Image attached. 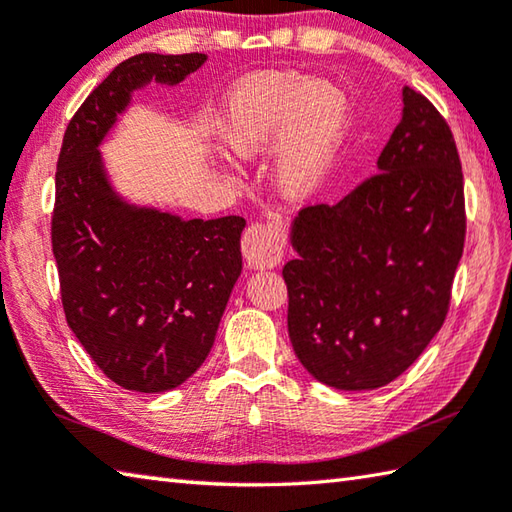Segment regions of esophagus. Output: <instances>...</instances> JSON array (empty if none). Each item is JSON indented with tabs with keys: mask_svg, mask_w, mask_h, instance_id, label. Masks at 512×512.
<instances>
[{
	"mask_svg": "<svg viewBox=\"0 0 512 512\" xmlns=\"http://www.w3.org/2000/svg\"><path fill=\"white\" fill-rule=\"evenodd\" d=\"M242 255L248 268H273L284 255L277 230L264 224H250L242 237Z\"/></svg>",
	"mask_w": 512,
	"mask_h": 512,
	"instance_id": "1",
	"label": "esophagus"
}]
</instances>
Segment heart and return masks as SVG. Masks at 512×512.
I'll return each instance as SVG.
<instances>
[{"instance_id":"heart-1","label":"heart","mask_w":512,"mask_h":512,"mask_svg":"<svg viewBox=\"0 0 512 512\" xmlns=\"http://www.w3.org/2000/svg\"><path fill=\"white\" fill-rule=\"evenodd\" d=\"M350 124V102L326 79L262 73L224 102L217 137L230 155L255 159L277 142L273 186L290 204L313 199L333 170Z\"/></svg>"}]
</instances>
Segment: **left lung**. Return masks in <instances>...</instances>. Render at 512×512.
I'll return each mask as SVG.
<instances>
[{
    "instance_id": "8db88e82",
    "label": "left lung",
    "mask_w": 512,
    "mask_h": 512,
    "mask_svg": "<svg viewBox=\"0 0 512 512\" xmlns=\"http://www.w3.org/2000/svg\"><path fill=\"white\" fill-rule=\"evenodd\" d=\"M377 173L333 206L299 210L284 266L288 335L337 390L397 379L442 328L464 253V177L446 119L404 86Z\"/></svg>"
}]
</instances>
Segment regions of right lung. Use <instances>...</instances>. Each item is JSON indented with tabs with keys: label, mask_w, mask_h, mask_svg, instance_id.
Returning <instances> with one entry per match:
<instances>
[{
	"label": "right lung",
	"mask_w": 512,
	"mask_h": 512,
	"mask_svg": "<svg viewBox=\"0 0 512 512\" xmlns=\"http://www.w3.org/2000/svg\"><path fill=\"white\" fill-rule=\"evenodd\" d=\"M204 53H142L115 66L70 119L59 150L53 255L66 322L117 386L177 388L213 348L242 275L244 217L182 219L130 204L110 184L99 144L133 93L177 86Z\"/></svg>",
	"instance_id": "add662e5"
}]
</instances>
